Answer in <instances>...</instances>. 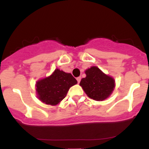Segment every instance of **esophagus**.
I'll use <instances>...</instances> for the list:
<instances>
[{"instance_id":"1","label":"esophagus","mask_w":149,"mask_h":149,"mask_svg":"<svg viewBox=\"0 0 149 149\" xmlns=\"http://www.w3.org/2000/svg\"><path fill=\"white\" fill-rule=\"evenodd\" d=\"M76 80H77V81H78V83H80V80H81V78H80V77H78V78H76Z\"/></svg>"}]
</instances>
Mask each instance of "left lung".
I'll return each instance as SVG.
<instances>
[{"instance_id":"8db88e82","label":"left lung","mask_w":149,"mask_h":149,"mask_svg":"<svg viewBox=\"0 0 149 149\" xmlns=\"http://www.w3.org/2000/svg\"><path fill=\"white\" fill-rule=\"evenodd\" d=\"M86 77L82 78L80 85L86 95L94 100L103 101L108 98L115 88V80L97 66L85 71Z\"/></svg>"}]
</instances>
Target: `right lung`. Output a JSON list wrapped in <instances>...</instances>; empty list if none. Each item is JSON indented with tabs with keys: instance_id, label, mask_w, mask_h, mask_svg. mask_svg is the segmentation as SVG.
Instances as JSON below:
<instances>
[{
	"instance_id": "right-lung-1",
	"label": "right lung",
	"mask_w": 149,
	"mask_h": 149,
	"mask_svg": "<svg viewBox=\"0 0 149 149\" xmlns=\"http://www.w3.org/2000/svg\"><path fill=\"white\" fill-rule=\"evenodd\" d=\"M77 83L71 73L57 69L51 76L37 82L38 97L46 104L57 105L66 97L69 88Z\"/></svg>"
}]
</instances>
